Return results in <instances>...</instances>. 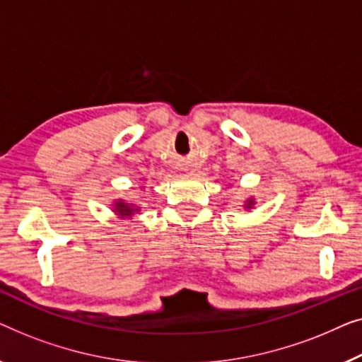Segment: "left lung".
I'll return each mask as SVG.
<instances>
[{
    "label": "left lung",
    "instance_id": "1",
    "mask_svg": "<svg viewBox=\"0 0 362 362\" xmlns=\"http://www.w3.org/2000/svg\"><path fill=\"white\" fill-rule=\"evenodd\" d=\"M252 205H254V200L251 198V200L246 202V205H244V206H246V208H252Z\"/></svg>",
    "mask_w": 362,
    "mask_h": 362
}]
</instances>
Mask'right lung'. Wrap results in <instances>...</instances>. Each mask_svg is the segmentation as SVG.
<instances>
[{
    "label": "right lung",
    "mask_w": 362,
    "mask_h": 362,
    "mask_svg": "<svg viewBox=\"0 0 362 362\" xmlns=\"http://www.w3.org/2000/svg\"><path fill=\"white\" fill-rule=\"evenodd\" d=\"M115 211H116V215H119L121 218H129V216H132V213L139 211V208L131 205V203H124L123 200H119L115 203Z\"/></svg>",
    "instance_id": "right-lung-1"
}]
</instances>
